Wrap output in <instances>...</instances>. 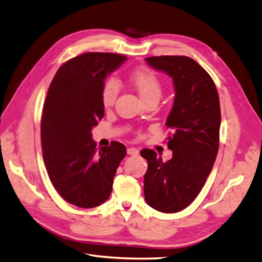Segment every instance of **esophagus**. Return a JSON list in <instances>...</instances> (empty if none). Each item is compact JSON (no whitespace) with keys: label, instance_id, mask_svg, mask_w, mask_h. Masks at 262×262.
I'll return each instance as SVG.
<instances>
[{"label":"esophagus","instance_id":"esophagus-1","mask_svg":"<svg viewBox=\"0 0 262 262\" xmlns=\"http://www.w3.org/2000/svg\"><path fill=\"white\" fill-rule=\"evenodd\" d=\"M127 154L130 156H136L139 154V150L135 148V147H129V148H127Z\"/></svg>","mask_w":262,"mask_h":262}]
</instances>
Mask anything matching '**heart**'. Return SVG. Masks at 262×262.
Masks as SVG:
<instances>
[{
    "instance_id": "heart-1",
    "label": "heart",
    "mask_w": 262,
    "mask_h": 262,
    "mask_svg": "<svg viewBox=\"0 0 262 262\" xmlns=\"http://www.w3.org/2000/svg\"><path fill=\"white\" fill-rule=\"evenodd\" d=\"M132 85L139 93L144 102L159 100L163 94V83L157 74L148 67H139L129 74ZM119 94V85L115 78H107L100 87V100L104 107H111L116 102Z\"/></svg>"
}]
</instances>
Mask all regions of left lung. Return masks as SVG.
I'll return each instance as SVG.
<instances>
[{"label": "left lung", "instance_id": "obj_1", "mask_svg": "<svg viewBox=\"0 0 262 262\" xmlns=\"http://www.w3.org/2000/svg\"><path fill=\"white\" fill-rule=\"evenodd\" d=\"M147 63L172 77L176 96L166 126L172 157L163 162L155 150L143 149L148 162L145 200L154 209L177 212L198 196L219 149L220 104L211 76L188 56H151Z\"/></svg>", "mask_w": 262, "mask_h": 262}]
</instances>
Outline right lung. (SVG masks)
<instances>
[{
    "instance_id": "add662e5",
    "label": "right lung",
    "mask_w": 262,
    "mask_h": 262,
    "mask_svg": "<svg viewBox=\"0 0 262 262\" xmlns=\"http://www.w3.org/2000/svg\"><path fill=\"white\" fill-rule=\"evenodd\" d=\"M115 53L90 52L56 72L46 96L41 140L51 183L67 203L93 208L110 198L126 147L118 142L96 148L92 128L104 117L100 87L107 74L126 61Z\"/></svg>"
}]
</instances>
